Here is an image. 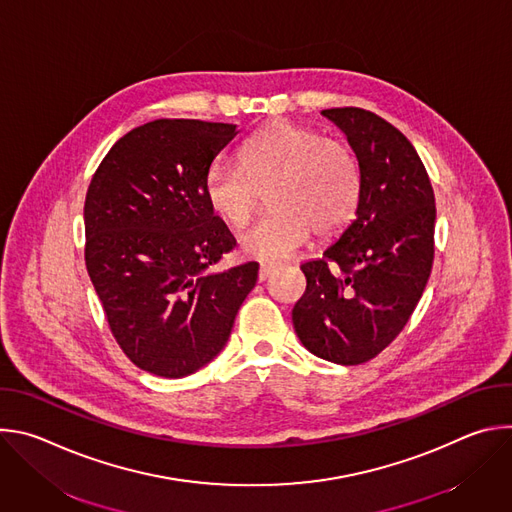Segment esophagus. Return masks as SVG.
<instances>
[{
	"mask_svg": "<svg viewBox=\"0 0 512 512\" xmlns=\"http://www.w3.org/2000/svg\"><path fill=\"white\" fill-rule=\"evenodd\" d=\"M273 271H275V265L263 263V265L259 267V275H257V277H259V281H265V279H267V277H269Z\"/></svg>",
	"mask_w": 512,
	"mask_h": 512,
	"instance_id": "obj_1",
	"label": "esophagus"
}]
</instances>
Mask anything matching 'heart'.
<instances>
[{
	"label": "heart",
	"mask_w": 512,
	"mask_h": 512,
	"mask_svg": "<svg viewBox=\"0 0 512 512\" xmlns=\"http://www.w3.org/2000/svg\"><path fill=\"white\" fill-rule=\"evenodd\" d=\"M267 192L271 208L241 237L247 257L275 263L294 255L314 231L334 237L358 208L362 172L348 143L296 123H273L251 135L239 150V166L212 162L202 194L221 221L245 225Z\"/></svg>",
	"instance_id": "1"
}]
</instances>
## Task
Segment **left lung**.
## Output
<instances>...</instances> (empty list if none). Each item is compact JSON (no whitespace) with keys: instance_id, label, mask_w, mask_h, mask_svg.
Returning <instances> with one entry per match:
<instances>
[{"instance_id":"obj_1","label":"left lung","mask_w":512,"mask_h":512,"mask_svg":"<svg viewBox=\"0 0 512 512\" xmlns=\"http://www.w3.org/2000/svg\"><path fill=\"white\" fill-rule=\"evenodd\" d=\"M354 150L362 192L354 221L320 259L306 261V291L291 312L316 356L360 364L409 322L431 273L435 198L411 141L358 107L322 111Z\"/></svg>"}]
</instances>
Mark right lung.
Listing matches in <instances>:
<instances>
[{
	"mask_svg": "<svg viewBox=\"0 0 512 512\" xmlns=\"http://www.w3.org/2000/svg\"><path fill=\"white\" fill-rule=\"evenodd\" d=\"M233 123L156 119L125 133L85 200V263L127 358L182 379L221 352L259 263L210 271L237 245L202 178L237 135Z\"/></svg>",
	"mask_w": 512,
	"mask_h": 512,
	"instance_id": "1",
	"label": "right lung"
}]
</instances>
